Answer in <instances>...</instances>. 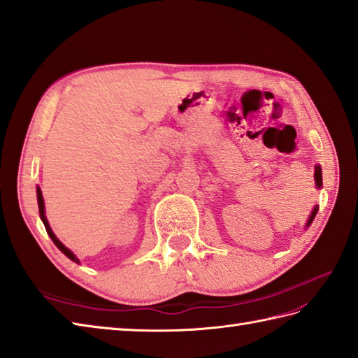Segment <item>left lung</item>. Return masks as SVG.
<instances>
[{"instance_id": "1", "label": "left lung", "mask_w": 358, "mask_h": 358, "mask_svg": "<svg viewBox=\"0 0 358 358\" xmlns=\"http://www.w3.org/2000/svg\"><path fill=\"white\" fill-rule=\"evenodd\" d=\"M314 176H315V185L320 188V187H322V169H320L319 165L315 166V174H314ZM315 214H317V206H315V208H314V211L311 213V216H309V220H308V227L313 224V220H314V217H315Z\"/></svg>"}]
</instances>
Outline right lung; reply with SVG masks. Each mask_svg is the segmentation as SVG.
I'll use <instances>...</instances> for the list:
<instances>
[{
	"instance_id": "right-lung-1",
	"label": "right lung",
	"mask_w": 358,
	"mask_h": 358,
	"mask_svg": "<svg viewBox=\"0 0 358 358\" xmlns=\"http://www.w3.org/2000/svg\"><path fill=\"white\" fill-rule=\"evenodd\" d=\"M36 194H38V206H39V216H41V219H43V224H44V227H45V231H47V234L50 236V239L53 241V243L58 246V248L66 254V256L70 259V260H73V262H76V264H79V260L76 259V256L73 252H71L69 248H66L64 245H62L59 241H58V237L53 234V231L50 229V225H49V222H47V219H45V216H44V199H43V193H41V189H36Z\"/></svg>"
}]
</instances>
